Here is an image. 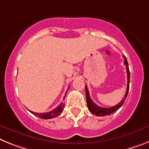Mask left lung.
<instances>
[{
	"label": "left lung",
	"mask_w": 149,
	"mask_h": 149,
	"mask_svg": "<svg viewBox=\"0 0 149 149\" xmlns=\"http://www.w3.org/2000/svg\"><path fill=\"white\" fill-rule=\"evenodd\" d=\"M124 58H125V62H124V64L126 66L127 75V91L125 97H124V98L120 101V103H118L117 105L114 106V107H109V108H103V107L97 106L92 101V100L91 99L90 96H89V92L88 90L87 85H85L86 101H87L88 108V109L90 110V112H91V113L95 115L96 116H107V115H111V114L113 113L114 112H116V110H118V109L123 105V103L125 102V99L127 98V94H128L129 91V84H130V70H129L128 63H127L126 57H124Z\"/></svg>",
	"instance_id": "left-lung-1"
}]
</instances>
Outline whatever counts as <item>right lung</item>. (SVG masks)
<instances>
[{"label": "right lung", "instance_id": "1", "mask_svg": "<svg viewBox=\"0 0 149 149\" xmlns=\"http://www.w3.org/2000/svg\"><path fill=\"white\" fill-rule=\"evenodd\" d=\"M64 103H61L59 104L58 107H57L55 109L50 111L48 112H44V113H37V112H33L32 111H30L32 114H33L34 116H37V117L40 118H43V119H50L52 118L57 117V116H60L61 114L62 113L63 110L64 108Z\"/></svg>", "mask_w": 149, "mask_h": 149}]
</instances>
